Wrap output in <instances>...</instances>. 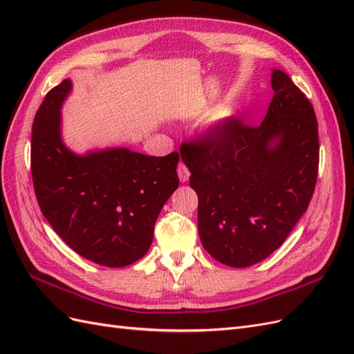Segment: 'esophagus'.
Instances as JSON below:
<instances>
[{
	"mask_svg": "<svg viewBox=\"0 0 354 354\" xmlns=\"http://www.w3.org/2000/svg\"><path fill=\"white\" fill-rule=\"evenodd\" d=\"M177 173H178V178H180L181 183H186V181H189L190 171L187 169V167H186L183 162H180V164H178V167H177Z\"/></svg>",
	"mask_w": 354,
	"mask_h": 354,
	"instance_id": "obj_1",
	"label": "esophagus"
}]
</instances>
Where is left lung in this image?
<instances>
[{"mask_svg": "<svg viewBox=\"0 0 354 354\" xmlns=\"http://www.w3.org/2000/svg\"><path fill=\"white\" fill-rule=\"evenodd\" d=\"M274 91L259 127L232 118L180 147L198 194L205 251L230 267L263 261L285 242L313 196L319 167L312 103L288 75L272 72Z\"/></svg>", "mask_w": 354, "mask_h": 354, "instance_id": "left-lung-1", "label": "left lung"}]
</instances>
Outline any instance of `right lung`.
Instances as JSON below:
<instances>
[{
	"mask_svg": "<svg viewBox=\"0 0 354 354\" xmlns=\"http://www.w3.org/2000/svg\"><path fill=\"white\" fill-rule=\"evenodd\" d=\"M71 91L68 78L35 115V195L53 230L75 252L104 267H124L149 251L159 212L178 187L180 156H147L127 147L73 152L62 137V106Z\"/></svg>",
	"mask_w": 354,
	"mask_h": 354,
	"instance_id": "1",
	"label": "right lung"
}]
</instances>
